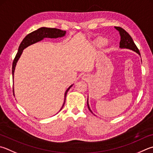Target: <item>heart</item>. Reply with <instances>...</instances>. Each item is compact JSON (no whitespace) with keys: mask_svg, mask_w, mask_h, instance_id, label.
<instances>
[{"mask_svg":"<svg viewBox=\"0 0 153 153\" xmlns=\"http://www.w3.org/2000/svg\"><path fill=\"white\" fill-rule=\"evenodd\" d=\"M105 39H102V38H100L94 41V43L96 46L98 47V46H101L102 45H103L104 43H105Z\"/></svg>","mask_w":153,"mask_h":153,"instance_id":"1","label":"heart"}]
</instances>
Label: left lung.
<instances>
[{
	"label": "left lung",
	"mask_w": 153,
	"mask_h": 153,
	"mask_svg": "<svg viewBox=\"0 0 153 153\" xmlns=\"http://www.w3.org/2000/svg\"><path fill=\"white\" fill-rule=\"evenodd\" d=\"M115 29L117 30H118L119 33H120V48L131 49V50H132V51L137 52L138 55H140L139 50H138L137 45H135L134 41H133V39L131 37V36H130L128 33L126 31V30L123 29V28H121V27H116ZM87 103H88V107L89 108V110H90L91 112H92L90 110V106H89L88 99Z\"/></svg>",
	"instance_id": "1"
}]
</instances>
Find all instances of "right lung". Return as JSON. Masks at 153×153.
<instances>
[{"mask_svg":"<svg viewBox=\"0 0 153 153\" xmlns=\"http://www.w3.org/2000/svg\"><path fill=\"white\" fill-rule=\"evenodd\" d=\"M65 30H62L59 29H55V28H47V27H41V28L38 29L37 30H35V31H33L32 33H29V34L27 35L23 39V40L22 41L20 45H19V48L18 49V52L16 53L15 59L13 60V67H12V74H13V79L14 77V72H15V69L16 67V64L17 63L19 57H21L22 54V52H23V49L25 48H27V47L32 45L33 43H35L38 42V41H40L43 38L48 37V38H57V37H63L65 35ZM69 86V88L66 90L65 93V96H64V102H63V104L62 105V108L59 111L62 110V108H63V105H64L65 103V99H66V96H67V93L69 91V89L71 87ZM14 91V89H13ZM14 94V93H13Z\"/></svg>","mask_w":153,"mask_h":153,"instance_id":"obj_1","label":"right lung"}]
</instances>
